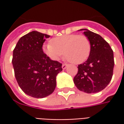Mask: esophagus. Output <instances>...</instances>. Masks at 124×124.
<instances>
[{
	"label": "esophagus",
	"mask_w": 124,
	"mask_h": 124,
	"mask_svg": "<svg viewBox=\"0 0 124 124\" xmlns=\"http://www.w3.org/2000/svg\"><path fill=\"white\" fill-rule=\"evenodd\" d=\"M66 67H67V64H63L62 66V68L63 70H65L66 68Z\"/></svg>",
	"instance_id": "obj_1"
}]
</instances>
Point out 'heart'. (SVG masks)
<instances>
[{
    "label": "heart",
    "instance_id": "1",
    "mask_svg": "<svg viewBox=\"0 0 124 124\" xmlns=\"http://www.w3.org/2000/svg\"><path fill=\"white\" fill-rule=\"evenodd\" d=\"M51 43L43 45V51L50 59L58 61L63 56L70 62L79 64L90 56L91 44L89 38L82 34H67L51 40Z\"/></svg>",
    "mask_w": 124,
    "mask_h": 124
}]
</instances>
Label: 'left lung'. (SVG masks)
I'll use <instances>...</instances> for the list:
<instances>
[{
  "label": "left lung",
  "mask_w": 124,
  "mask_h": 124,
  "mask_svg": "<svg viewBox=\"0 0 124 124\" xmlns=\"http://www.w3.org/2000/svg\"><path fill=\"white\" fill-rule=\"evenodd\" d=\"M84 35L90 41L91 51L88 58L78 65L74 78L77 88L88 93H96L106 87L112 80L114 66V53L109 44L98 34L87 29Z\"/></svg>",
  "instance_id": "1"
}]
</instances>
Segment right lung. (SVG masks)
Masks as SVG:
<instances>
[{"label":"right lung","instance_id":"obj_1","mask_svg":"<svg viewBox=\"0 0 124 124\" xmlns=\"http://www.w3.org/2000/svg\"><path fill=\"white\" fill-rule=\"evenodd\" d=\"M50 36L32 31L18 41L13 50L12 65L18 85L26 94L43 98L51 94L56 86V76L62 64L44 53L42 45Z\"/></svg>","mask_w":124,"mask_h":124}]
</instances>
